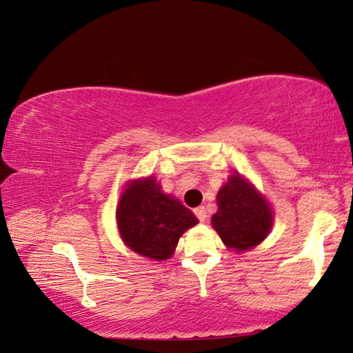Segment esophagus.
<instances>
[{"mask_svg": "<svg viewBox=\"0 0 353 353\" xmlns=\"http://www.w3.org/2000/svg\"><path fill=\"white\" fill-rule=\"evenodd\" d=\"M196 215H197V219H199L201 223H205V221L208 220V212H206L205 206L197 208V209H196Z\"/></svg>", "mask_w": 353, "mask_h": 353, "instance_id": "1", "label": "esophagus"}]
</instances>
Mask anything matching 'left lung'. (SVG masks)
Segmentation results:
<instances>
[{"mask_svg":"<svg viewBox=\"0 0 353 353\" xmlns=\"http://www.w3.org/2000/svg\"><path fill=\"white\" fill-rule=\"evenodd\" d=\"M219 211L212 215V226L228 249L250 250L264 241L273 226V211L254 186L232 174L216 194Z\"/></svg>","mask_w":353,"mask_h":353,"instance_id":"left-lung-1","label":"left lung"}]
</instances>
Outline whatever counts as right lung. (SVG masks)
<instances>
[{
    "label": "right lung",
    "mask_w": 353,
    "mask_h": 353,
    "mask_svg": "<svg viewBox=\"0 0 353 353\" xmlns=\"http://www.w3.org/2000/svg\"><path fill=\"white\" fill-rule=\"evenodd\" d=\"M124 244L141 256L163 261L174 253L185 230L199 220L177 199L162 192L153 176L127 183L117 206Z\"/></svg>",
    "instance_id": "right-lung-1"
}]
</instances>
